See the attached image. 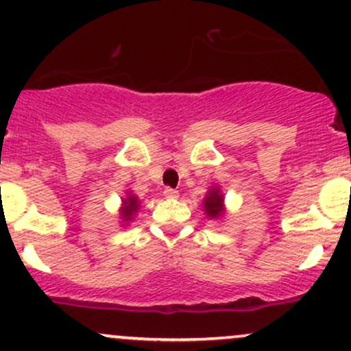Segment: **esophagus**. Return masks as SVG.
Wrapping results in <instances>:
<instances>
[{
    "instance_id": "1",
    "label": "esophagus",
    "mask_w": 351,
    "mask_h": 351,
    "mask_svg": "<svg viewBox=\"0 0 351 351\" xmlns=\"http://www.w3.org/2000/svg\"><path fill=\"white\" fill-rule=\"evenodd\" d=\"M163 195L167 196V198H178V191H176V189H173V188H165Z\"/></svg>"
}]
</instances>
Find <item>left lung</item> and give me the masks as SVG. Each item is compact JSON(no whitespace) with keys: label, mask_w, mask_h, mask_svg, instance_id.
I'll return each mask as SVG.
<instances>
[{"label":"left lung","mask_w":351,"mask_h":351,"mask_svg":"<svg viewBox=\"0 0 351 351\" xmlns=\"http://www.w3.org/2000/svg\"><path fill=\"white\" fill-rule=\"evenodd\" d=\"M203 211L208 219L211 221H223L226 216V206H224V195L221 191L219 184L209 186L203 198Z\"/></svg>","instance_id":"obj_1"}]
</instances>
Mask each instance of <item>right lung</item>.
<instances>
[{
    "instance_id": "1",
    "label": "right lung",
    "mask_w": 351,
    "mask_h": 351,
    "mask_svg": "<svg viewBox=\"0 0 351 351\" xmlns=\"http://www.w3.org/2000/svg\"><path fill=\"white\" fill-rule=\"evenodd\" d=\"M140 209V199L138 196L135 195L134 191H130L128 189L127 195H125V198H122V206L119 209V215H120V223H122V226H128V224L134 221V217L136 216V213H138Z\"/></svg>"
}]
</instances>
